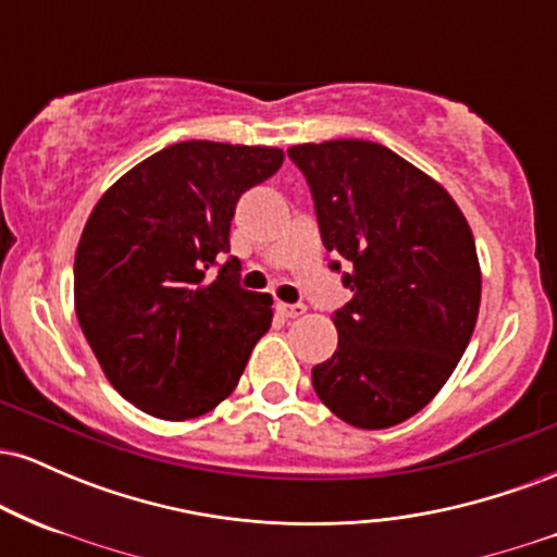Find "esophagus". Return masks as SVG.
I'll return each mask as SVG.
<instances>
[{"label": "esophagus", "mask_w": 557, "mask_h": 557, "mask_svg": "<svg viewBox=\"0 0 557 557\" xmlns=\"http://www.w3.org/2000/svg\"><path fill=\"white\" fill-rule=\"evenodd\" d=\"M277 311L283 314L285 319H296L306 311L304 304H277Z\"/></svg>", "instance_id": "1"}]
</instances>
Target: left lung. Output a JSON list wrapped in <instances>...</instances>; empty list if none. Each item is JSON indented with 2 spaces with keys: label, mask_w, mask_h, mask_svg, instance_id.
Segmentation results:
<instances>
[{
  "label": "left lung",
  "mask_w": 557,
  "mask_h": 557,
  "mask_svg": "<svg viewBox=\"0 0 557 557\" xmlns=\"http://www.w3.org/2000/svg\"><path fill=\"white\" fill-rule=\"evenodd\" d=\"M324 248L348 261L354 298L337 350L311 369L319 400L359 430L411 419L443 389L474 335L482 270L453 196L374 140L300 144ZM341 270V261H332Z\"/></svg>",
  "instance_id": "obj_1"
}]
</instances>
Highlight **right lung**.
Here are the masks:
<instances>
[{
  "mask_svg": "<svg viewBox=\"0 0 557 557\" xmlns=\"http://www.w3.org/2000/svg\"><path fill=\"white\" fill-rule=\"evenodd\" d=\"M274 146L183 140L99 198L75 251V314L110 385L149 417L185 421L238 385L272 324L230 257L235 203L283 164Z\"/></svg>",
  "mask_w": 557,
  "mask_h": 557,
  "instance_id": "obj_1",
  "label": "right lung"
}]
</instances>
